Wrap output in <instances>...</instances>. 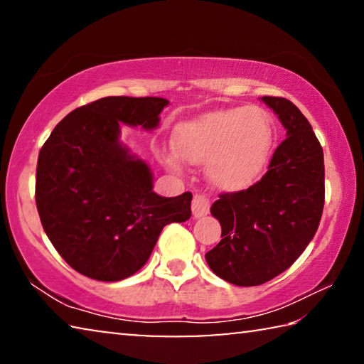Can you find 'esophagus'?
I'll return each instance as SVG.
<instances>
[{
	"instance_id": "esophagus-1",
	"label": "esophagus",
	"mask_w": 364,
	"mask_h": 364,
	"mask_svg": "<svg viewBox=\"0 0 364 364\" xmlns=\"http://www.w3.org/2000/svg\"><path fill=\"white\" fill-rule=\"evenodd\" d=\"M210 210V199L205 194H196L193 199V215L196 218L204 217Z\"/></svg>"
}]
</instances>
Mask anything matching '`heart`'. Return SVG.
Here are the masks:
<instances>
[{"label":"heart","mask_w":364,"mask_h":364,"mask_svg":"<svg viewBox=\"0 0 364 364\" xmlns=\"http://www.w3.org/2000/svg\"><path fill=\"white\" fill-rule=\"evenodd\" d=\"M176 147L188 162L210 160L212 180L231 191L245 189L267 167L274 130L267 112L252 106L218 110L176 130ZM168 164L178 167L175 154Z\"/></svg>","instance_id":"heart-1"}]
</instances>
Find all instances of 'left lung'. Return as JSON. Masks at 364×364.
<instances>
[{"mask_svg": "<svg viewBox=\"0 0 364 364\" xmlns=\"http://www.w3.org/2000/svg\"><path fill=\"white\" fill-rule=\"evenodd\" d=\"M287 130L260 181L221 193L210 212L221 241L205 254L218 278L260 286L286 271L315 236L324 207L323 147L310 122L286 97L263 96Z\"/></svg>", "mask_w": 364, "mask_h": 364, "instance_id": "8db88e82", "label": "left lung"}]
</instances>
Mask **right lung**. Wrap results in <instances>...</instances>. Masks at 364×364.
Returning <instances> with one entry per match:
<instances>
[{
	"label": "right lung",
	"mask_w": 364,
	"mask_h": 364,
	"mask_svg": "<svg viewBox=\"0 0 364 364\" xmlns=\"http://www.w3.org/2000/svg\"><path fill=\"white\" fill-rule=\"evenodd\" d=\"M164 97L109 96L60 120L36 164L35 200L59 255L97 281H120L151 257L165 225L191 218L193 194L162 197L151 170L119 143L120 123L152 130Z\"/></svg>",
	"instance_id": "obj_1"
}]
</instances>
